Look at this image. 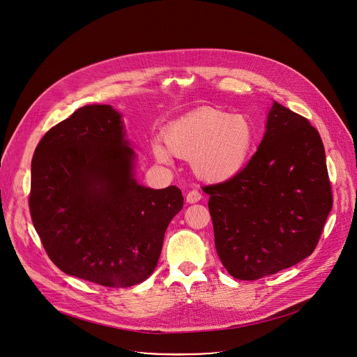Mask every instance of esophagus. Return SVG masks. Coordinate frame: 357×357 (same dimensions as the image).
Here are the masks:
<instances>
[{"instance_id":"1","label":"esophagus","mask_w":357,"mask_h":357,"mask_svg":"<svg viewBox=\"0 0 357 357\" xmlns=\"http://www.w3.org/2000/svg\"><path fill=\"white\" fill-rule=\"evenodd\" d=\"M202 199V195H200V192L199 190H190V192H188V195H186V202L188 203H196V202H199Z\"/></svg>"}]
</instances>
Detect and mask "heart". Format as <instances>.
Returning <instances> with one entry per match:
<instances>
[{
  "instance_id": "b5f03b06",
  "label": "heart",
  "mask_w": 357,
  "mask_h": 357,
  "mask_svg": "<svg viewBox=\"0 0 357 357\" xmlns=\"http://www.w3.org/2000/svg\"><path fill=\"white\" fill-rule=\"evenodd\" d=\"M256 135L251 123L243 116L202 109L174 123L165 131V144H154V155L169 164L171 155L190 161L197 178L222 182L236 176L245 167Z\"/></svg>"
}]
</instances>
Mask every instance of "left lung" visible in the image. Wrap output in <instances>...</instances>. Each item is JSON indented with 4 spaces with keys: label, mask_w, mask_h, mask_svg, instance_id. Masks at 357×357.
Segmentation results:
<instances>
[{
    "label": "left lung",
    "mask_w": 357,
    "mask_h": 357,
    "mask_svg": "<svg viewBox=\"0 0 357 357\" xmlns=\"http://www.w3.org/2000/svg\"><path fill=\"white\" fill-rule=\"evenodd\" d=\"M203 189L211 195L219 257L230 275L244 281L311 256L333 203L318 130L277 101L243 171Z\"/></svg>",
    "instance_id": "left-lung-1"
}]
</instances>
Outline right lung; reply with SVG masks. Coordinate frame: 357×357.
<instances>
[{
  "label": "right lung",
  "instance_id": "right-lung-1",
  "mask_svg": "<svg viewBox=\"0 0 357 357\" xmlns=\"http://www.w3.org/2000/svg\"><path fill=\"white\" fill-rule=\"evenodd\" d=\"M124 137L112 106H84L42 137L31 165L29 212L49 259L69 275L112 288L152 274L183 206L179 188L135 181V152Z\"/></svg>",
  "mask_w": 357,
  "mask_h": 357
}]
</instances>
